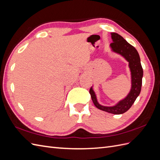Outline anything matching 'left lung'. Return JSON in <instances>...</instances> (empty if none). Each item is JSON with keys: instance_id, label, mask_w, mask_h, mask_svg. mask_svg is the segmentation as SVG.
Instances as JSON below:
<instances>
[{"instance_id": "1", "label": "left lung", "mask_w": 160, "mask_h": 160, "mask_svg": "<svg viewBox=\"0 0 160 160\" xmlns=\"http://www.w3.org/2000/svg\"><path fill=\"white\" fill-rule=\"evenodd\" d=\"M111 35L113 42L110 44V47L112 48V51L124 57L129 62V67L132 75V88L128 96L113 107H105L98 103L96 95L92 87L90 89L89 93L91 94L94 105L98 109L110 113L122 114L128 111L131 108L141 92L143 70L140 57L136 48L120 34L113 32Z\"/></svg>"}]
</instances>
